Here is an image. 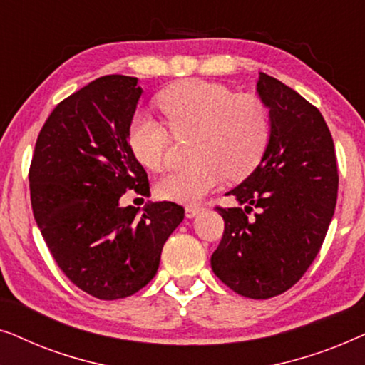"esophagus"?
Segmentation results:
<instances>
[{
    "label": "esophagus",
    "mask_w": 365,
    "mask_h": 365,
    "mask_svg": "<svg viewBox=\"0 0 365 365\" xmlns=\"http://www.w3.org/2000/svg\"><path fill=\"white\" fill-rule=\"evenodd\" d=\"M202 211V207L199 206V204H187L186 206V216L187 217H194L196 214H199Z\"/></svg>",
    "instance_id": "1"
}]
</instances>
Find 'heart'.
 <instances>
[{
    "label": "heart",
    "mask_w": 365,
    "mask_h": 365,
    "mask_svg": "<svg viewBox=\"0 0 365 365\" xmlns=\"http://www.w3.org/2000/svg\"><path fill=\"white\" fill-rule=\"evenodd\" d=\"M158 106L176 138L196 134L192 168L168 174L158 184L164 199L199 202L224 176H247L266 153L271 116L266 103L252 93L204 79H186L159 94ZM171 133L148 114H136L128 129L131 151L144 168L158 173L168 164Z\"/></svg>",
    "instance_id": "1"
}]
</instances>
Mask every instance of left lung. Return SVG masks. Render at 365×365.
Here are the masks:
<instances>
[{"mask_svg":"<svg viewBox=\"0 0 365 365\" xmlns=\"http://www.w3.org/2000/svg\"><path fill=\"white\" fill-rule=\"evenodd\" d=\"M257 93L269 108L271 139L251 176L227 192L246 206L216 207L224 232L211 267L239 296L269 299L291 289L321 251L339 173L331 131L316 106L266 73Z\"/></svg>","mask_w":365,"mask_h":365,"instance_id":"obj_1","label":"left lung"}]
</instances>
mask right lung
<instances>
[{
	"label": "right lung",
	"instance_id": "right-lung-1",
	"mask_svg": "<svg viewBox=\"0 0 365 365\" xmlns=\"http://www.w3.org/2000/svg\"><path fill=\"white\" fill-rule=\"evenodd\" d=\"M143 89L108 74L63 99L38 134L29 166L33 214L49 252L74 286L101 301L133 296L156 276L164 242L184 219L176 202L119 206L148 196V173L128 129Z\"/></svg>",
	"mask_w": 365,
	"mask_h": 365
}]
</instances>
